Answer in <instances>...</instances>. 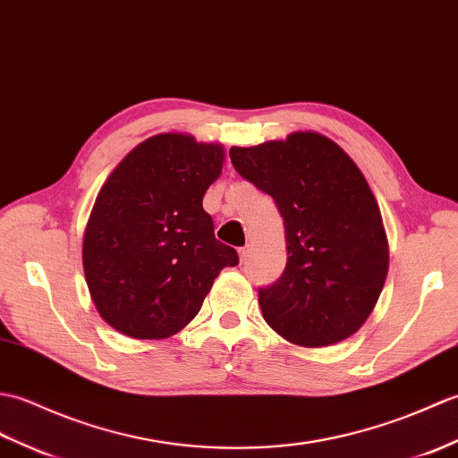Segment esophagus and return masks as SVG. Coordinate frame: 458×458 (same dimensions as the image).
Here are the masks:
<instances>
[{
  "instance_id": "1",
  "label": "esophagus",
  "mask_w": 458,
  "mask_h": 458,
  "mask_svg": "<svg viewBox=\"0 0 458 458\" xmlns=\"http://www.w3.org/2000/svg\"><path fill=\"white\" fill-rule=\"evenodd\" d=\"M249 247H242V249H239V259H241V262H247L249 260Z\"/></svg>"
}]
</instances>
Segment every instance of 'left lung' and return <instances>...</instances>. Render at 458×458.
Segmentation results:
<instances>
[{
    "label": "left lung",
    "instance_id": "1",
    "mask_svg": "<svg viewBox=\"0 0 458 458\" xmlns=\"http://www.w3.org/2000/svg\"><path fill=\"white\" fill-rule=\"evenodd\" d=\"M239 174L272 196L286 227L288 262L259 290L270 327L300 347H327L369 319L388 274L380 208L352 158L331 139L231 147Z\"/></svg>",
    "mask_w": 458,
    "mask_h": 458
}]
</instances>
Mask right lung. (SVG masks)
<instances>
[{"label": "right lung", "mask_w": 458, "mask_h": 458, "mask_svg": "<svg viewBox=\"0 0 458 458\" xmlns=\"http://www.w3.org/2000/svg\"><path fill=\"white\" fill-rule=\"evenodd\" d=\"M225 150L182 133L137 145L101 186L84 233V274L101 318L133 339H166L196 318L237 250L203 209Z\"/></svg>", "instance_id": "add662e5"}]
</instances>
